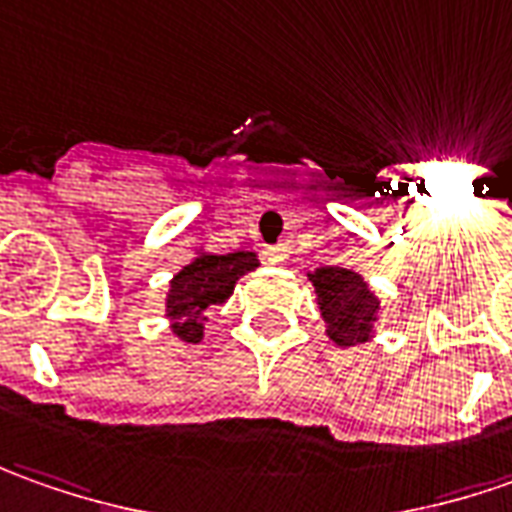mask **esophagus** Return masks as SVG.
<instances>
[{
	"label": "esophagus",
	"instance_id": "34e87169",
	"mask_svg": "<svg viewBox=\"0 0 512 512\" xmlns=\"http://www.w3.org/2000/svg\"><path fill=\"white\" fill-rule=\"evenodd\" d=\"M263 257H266V263H272V266H283V263L289 260V246H286V243L269 246V249L263 252Z\"/></svg>",
	"mask_w": 512,
	"mask_h": 512
}]
</instances>
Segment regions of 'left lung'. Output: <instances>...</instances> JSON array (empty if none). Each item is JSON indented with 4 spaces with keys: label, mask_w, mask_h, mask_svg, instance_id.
I'll use <instances>...</instances> for the list:
<instances>
[{
    "label": "left lung",
    "mask_w": 512,
    "mask_h": 512,
    "mask_svg": "<svg viewBox=\"0 0 512 512\" xmlns=\"http://www.w3.org/2000/svg\"><path fill=\"white\" fill-rule=\"evenodd\" d=\"M309 280L331 343L337 348H351L377 337L382 300L360 272L345 266H320L309 272Z\"/></svg>",
    "instance_id": "obj_1"
}]
</instances>
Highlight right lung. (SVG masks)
<instances>
[{"label":"right lung","mask_w":512,"mask_h":512,"mask_svg":"<svg viewBox=\"0 0 512 512\" xmlns=\"http://www.w3.org/2000/svg\"><path fill=\"white\" fill-rule=\"evenodd\" d=\"M260 266L255 252H232L215 255L206 249H195V257L184 269L172 274L169 291L164 297V317L169 331L184 343H201L203 317L209 309L223 306L243 274L255 272Z\"/></svg>","instance_id":"right-lung-1"}]
</instances>
